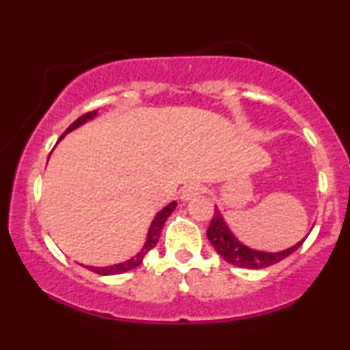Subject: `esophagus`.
Listing matches in <instances>:
<instances>
[{"label":"esophagus","mask_w":350,"mask_h":350,"mask_svg":"<svg viewBox=\"0 0 350 350\" xmlns=\"http://www.w3.org/2000/svg\"><path fill=\"white\" fill-rule=\"evenodd\" d=\"M204 189L202 186H199V184H189L183 189V192H180V199L183 200H191L192 198H196V196L202 194Z\"/></svg>","instance_id":"obj_1"}]
</instances>
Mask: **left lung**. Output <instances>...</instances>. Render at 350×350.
Masks as SVG:
<instances>
[{
    "label": "left lung",
    "mask_w": 350,
    "mask_h": 350,
    "mask_svg": "<svg viewBox=\"0 0 350 350\" xmlns=\"http://www.w3.org/2000/svg\"><path fill=\"white\" fill-rule=\"evenodd\" d=\"M207 239L212 243V247L215 248V252L222 256L224 260L228 263H232L234 267L239 268H250V270H260V268L271 267V265L281 262L286 256H290L291 253H295L298 248L303 245L306 237L303 240H299L298 243L293 245V247L286 248V250L281 252H262L255 250V248L247 247V245L240 242L237 237L232 234V230L228 228L226 219L220 214L219 208L215 207L214 219H212L211 226L207 228Z\"/></svg>",
    "instance_id": "1"
}]
</instances>
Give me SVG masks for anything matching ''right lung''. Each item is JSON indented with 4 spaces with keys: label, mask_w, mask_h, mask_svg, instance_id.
I'll return each mask as SVG.
<instances>
[{
    "label": "right lung",
    "mask_w": 350,
    "mask_h": 350,
    "mask_svg": "<svg viewBox=\"0 0 350 350\" xmlns=\"http://www.w3.org/2000/svg\"><path fill=\"white\" fill-rule=\"evenodd\" d=\"M97 115H98V111L94 110V111H88V113L80 116V118L75 120V122L72 123L69 128H67V131H66V133H64L62 136H60L59 142H60V139H62L64 136H66L67 133H70L72 130H75V128L82 126L83 123L90 122V120H94ZM59 142H57V143H59ZM49 156H51V154H49ZM176 206H178V202H176V200H172V202L167 204L166 207H163L161 211H159L158 214L154 215V219H152L150 228H148V235H146V240H144V245L142 247V250L136 253L133 258L126 260V262H122V263L110 265V267H87V268H90L92 271L98 273V275H120V273L130 271V270H133V268L138 267V265H142L143 258H144V256H146V253L150 252V250H152V248L156 247V243H158L159 235H161V230H163L164 222H166L167 217H170V215L172 214V211H174Z\"/></svg>",
    "instance_id": "right-lung-1"
}]
</instances>
